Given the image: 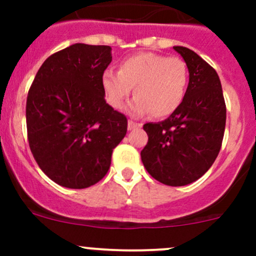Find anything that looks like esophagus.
Listing matches in <instances>:
<instances>
[{
    "instance_id": "esophagus-1",
    "label": "esophagus",
    "mask_w": 256,
    "mask_h": 256,
    "mask_svg": "<svg viewBox=\"0 0 256 256\" xmlns=\"http://www.w3.org/2000/svg\"><path fill=\"white\" fill-rule=\"evenodd\" d=\"M141 124H138V122H135V121H132V120H128V130H134V128H141Z\"/></svg>"
}]
</instances>
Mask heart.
<instances>
[{"instance_id": "heart-1", "label": "heart", "mask_w": 256, "mask_h": 256, "mask_svg": "<svg viewBox=\"0 0 256 256\" xmlns=\"http://www.w3.org/2000/svg\"><path fill=\"white\" fill-rule=\"evenodd\" d=\"M190 73L183 59L162 54L138 53L118 63V73L105 70L102 90L114 109H121L134 88V102L128 112L134 116L150 112L152 118L172 115L187 94Z\"/></svg>"}]
</instances>
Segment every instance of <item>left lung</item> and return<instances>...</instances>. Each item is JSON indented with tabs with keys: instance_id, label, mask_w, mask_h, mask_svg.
Returning <instances> with one entry per match:
<instances>
[{
	"instance_id": "left-lung-1",
	"label": "left lung",
	"mask_w": 256,
	"mask_h": 256,
	"mask_svg": "<svg viewBox=\"0 0 256 256\" xmlns=\"http://www.w3.org/2000/svg\"><path fill=\"white\" fill-rule=\"evenodd\" d=\"M174 49L188 66L187 94L168 118L144 124L148 141L141 160L154 180L178 187L197 180L216 161L223 142L226 108L216 72L190 49Z\"/></svg>"
}]
</instances>
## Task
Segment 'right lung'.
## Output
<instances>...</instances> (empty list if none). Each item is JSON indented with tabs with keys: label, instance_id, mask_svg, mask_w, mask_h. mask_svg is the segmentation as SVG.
I'll return each mask as SVG.
<instances>
[{
	"label": "right lung",
	"instance_id": "1",
	"mask_svg": "<svg viewBox=\"0 0 256 256\" xmlns=\"http://www.w3.org/2000/svg\"><path fill=\"white\" fill-rule=\"evenodd\" d=\"M109 46L76 43L52 54L36 74L26 105L30 148L53 182L82 190L108 174L128 118L105 100Z\"/></svg>",
	"mask_w": 256,
	"mask_h": 256
}]
</instances>
